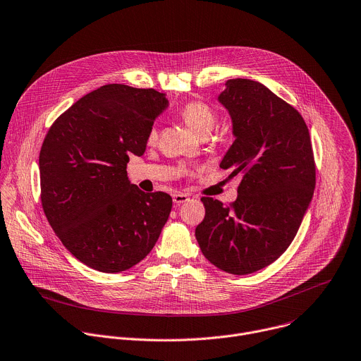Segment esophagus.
<instances>
[{"mask_svg":"<svg viewBox=\"0 0 361 361\" xmlns=\"http://www.w3.org/2000/svg\"><path fill=\"white\" fill-rule=\"evenodd\" d=\"M187 200H188V194H184V192H176V194L173 195V201H174V204H177V205L185 202Z\"/></svg>","mask_w":361,"mask_h":361,"instance_id":"esophagus-1","label":"esophagus"}]
</instances>
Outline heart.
Instances as JSON below:
<instances>
[{"mask_svg":"<svg viewBox=\"0 0 361 361\" xmlns=\"http://www.w3.org/2000/svg\"><path fill=\"white\" fill-rule=\"evenodd\" d=\"M180 116L185 125L201 137H207L216 125L215 110L204 100H191L185 103L180 110ZM149 137L150 140L156 137V129H152Z\"/></svg>","mask_w":361,"mask_h":361,"instance_id":"heart-1","label":"heart"}]
</instances>
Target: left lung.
<instances>
[{
    "mask_svg": "<svg viewBox=\"0 0 361 361\" xmlns=\"http://www.w3.org/2000/svg\"><path fill=\"white\" fill-rule=\"evenodd\" d=\"M218 99L235 136L219 167L243 180L229 205L201 198L205 216L195 238L212 265L248 275L275 262L293 241L314 190L313 149L302 114L262 83L229 79Z\"/></svg>",
    "mask_w": 361,
    "mask_h": 361,
    "instance_id": "8db88e82",
    "label": "left lung"
}]
</instances>
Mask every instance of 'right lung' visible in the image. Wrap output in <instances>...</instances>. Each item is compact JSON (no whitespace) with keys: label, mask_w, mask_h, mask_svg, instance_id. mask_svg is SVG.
<instances>
[{"label":"right lung","mask_w":361,"mask_h":361,"mask_svg":"<svg viewBox=\"0 0 361 361\" xmlns=\"http://www.w3.org/2000/svg\"><path fill=\"white\" fill-rule=\"evenodd\" d=\"M164 93L110 83L85 94L49 128L39 153L44 212L63 247L106 274L126 271L156 245L173 200L128 178L142 156Z\"/></svg>","instance_id":"add662e5"}]
</instances>
